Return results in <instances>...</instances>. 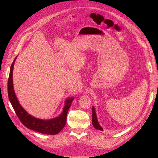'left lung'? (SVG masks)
I'll list each match as a JSON object with an SVG mask.
<instances>
[{
  "label": "left lung",
  "instance_id": "8db88e82",
  "mask_svg": "<svg viewBox=\"0 0 158 158\" xmlns=\"http://www.w3.org/2000/svg\"><path fill=\"white\" fill-rule=\"evenodd\" d=\"M92 125L95 128L98 129V130L102 131H103V128L100 126L99 124V122L98 121V118H97V114L96 112H95V110L94 107H92Z\"/></svg>",
  "mask_w": 158,
  "mask_h": 158
}]
</instances>
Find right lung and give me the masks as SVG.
<instances>
[{
	"label": "right lung",
	"instance_id": "1",
	"mask_svg": "<svg viewBox=\"0 0 158 158\" xmlns=\"http://www.w3.org/2000/svg\"><path fill=\"white\" fill-rule=\"evenodd\" d=\"M16 59V57L14 59L10 66V74H9L8 81V94L9 100H10L16 115L22 123L23 125L27 128L37 132L45 134V135H56L64 128L66 125V116H67L69 109L73 102L74 98H69L65 100L63 112L59 117L48 119V120H44V119L38 118L31 116L21 106L14 89L12 75L14 65Z\"/></svg>",
	"mask_w": 158,
	"mask_h": 158
}]
</instances>
